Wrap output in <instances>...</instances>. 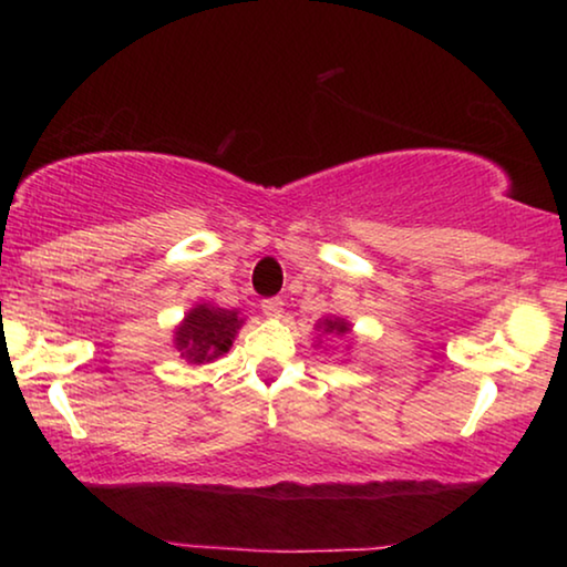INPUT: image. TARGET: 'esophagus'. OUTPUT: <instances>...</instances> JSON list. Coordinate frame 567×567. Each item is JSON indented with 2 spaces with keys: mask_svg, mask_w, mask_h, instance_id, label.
I'll use <instances>...</instances> for the list:
<instances>
[{
  "mask_svg": "<svg viewBox=\"0 0 567 567\" xmlns=\"http://www.w3.org/2000/svg\"><path fill=\"white\" fill-rule=\"evenodd\" d=\"M260 309H262V315L270 317V320H278V317L284 315V301L281 299H266L260 305Z\"/></svg>",
  "mask_w": 567,
  "mask_h": 567,
  "instance_id": "esophagus-1",
  "label": "esophagus"
}]
</instances>
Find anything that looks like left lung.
<instances>
[{
    "label": "left lung",
    "mask_w": 567,
    "mask_h": 567,
    "mask_svg": "<svg viewBox=\"0 0 567 567\" xmlns=\"http://www.w3.org/2000/svg\"><path fill=\"white\" fill-rule=\"evenodd\" d=\"M315 330L320 332V338H317V346L322 343V336H340V338H348V340H351V336H353V324L343 320V317H336V315L322 317V320L315 324Z\"/></svg>",
    "instance_id": "8db88e82"
}]
</instances>
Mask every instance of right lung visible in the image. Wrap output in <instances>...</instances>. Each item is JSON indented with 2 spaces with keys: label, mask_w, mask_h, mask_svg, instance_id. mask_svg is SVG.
Instances as JSON below:
<instances>
[{
  "label": "right lung",
  "mask_w": 567,
  "mask_h": 567,
  "mask_svg": "<svg viewBox=\"0 0 567 567\" xmlns=\"http://www.w3.org/2000/svg\"><path fill=\"white\" fill-rule=\"evenodd\" d=\"M245 317L239 309H224L208 301L190 307L181 322L175 324V351L188 363H212L229 353Z\"/></svg>",
  "instance_id": "obj_1"
}]
</instances>
